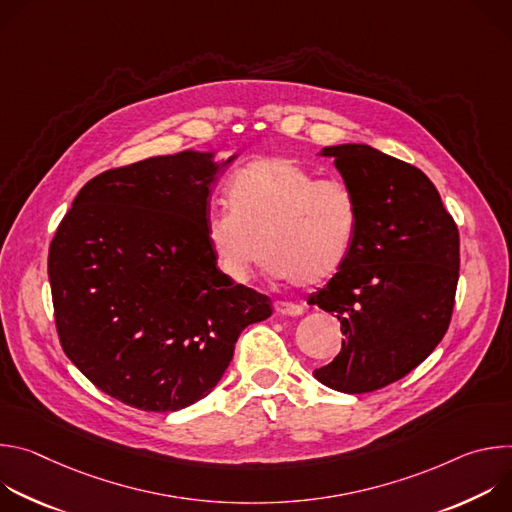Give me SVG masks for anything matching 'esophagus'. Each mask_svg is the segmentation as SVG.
<instances>
[{
	"label": "esophagus",
	"mask_w": 512,
	"mask_h": 512,
	"mask_svg": "<svg viewBox=\"0 0 512 512\" xmlns=\"http://www.w3.org/2000/svg\"><path fill=\"white\" fill-rule=\"evenodd\" d=\"M273 308H275V312L281 314V316H302V314H304V308H302V306L291 304V302H275Z\"/></svg>",
	"instance_id": "obj_1"
}]
</instances>
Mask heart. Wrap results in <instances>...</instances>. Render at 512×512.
Here are the masks:
<instances>
[{
	"label": "heart",
	"mask_w": 512,
	"mask_h": 512,
	"mask_svg": "<svg viewBox=\"0 0 512 512\" xmlns=\"http://www.w3.org/2000/svg\"><path fill=\"white\" fill-rule=\"evenodd\" d=\"M227 210L206 221V239L218 263L243 281L267 259L277 279L316 287L344 265L358 227L354 192L336 178L283 156H265L239 168L227 186Z\"/></svg>",
	"instance_id": "1"
}]
</instances>
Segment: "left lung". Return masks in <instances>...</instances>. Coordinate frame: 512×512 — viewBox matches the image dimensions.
<instances>
[{"instance_id":"obj_1","label":"left lung","mask_w":512,"mask_h":512,"mask_svg":"<svg viewBox=\"0 0 512 512\" xmlns=\"http://www.w3.org/2000/svg\"><path fill=\"white\" fill-rule=\"evenodd\" d=\"M332 158L358 202V227L340 271L308 304L340 320L338 356L314 377L340 393L383 389L442 342L454 310L460 235L440 192L415 166L371 145L342 143Z\"/></svg>"}]
</instances>
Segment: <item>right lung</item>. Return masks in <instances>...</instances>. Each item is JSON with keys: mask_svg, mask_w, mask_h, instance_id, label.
<instances>
[{"mask_svg": "<svg viewBox=\"0 0 512 512\" xmlns=\"http://www.w3.org/2000/svg\"><path fill=\"white\" fill-rule=\"evenodd\" d=\"M180 152L107 170L77 194L48 251L64 354L109 397L178 411L206 397L271 300L216 267L206 239L216 172Z\"/></svg>", "mask_w": 512, "mask_h": 512, "instance_id": "right-lung-1", "label": "right lung"}]
</instances>
